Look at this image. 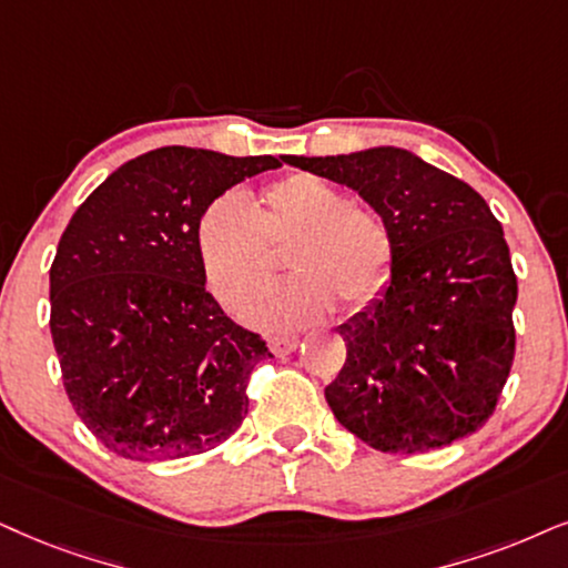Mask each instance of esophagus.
I'll return each mask as SVG.
<instances>
[{
  "label": "esophagus",
  "mask_w": 568,
  "mask_h": 568,
  "mask_svg": "<svg viewBox=\"0 0 568 568\" xmlns=\"http://www.w3.org/2000/svg\"><path fill=\"white\" fill-rule=\"evenodd\" d=\"M270 348L275 356H288L298 348V337L296 335H272Z\"/></svg>",
  "instance_id": "obj_1"
}]
</instances>
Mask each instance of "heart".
Masks as SVG:
<instances>
[{
	"instance_id": "b5f03b06",
	"label": "heart",
	"mask_w": 568,
	"mask_h": 568,
	"mask_svg": "<svg viewBox=\"0 0 568 568\" xmlns=\"http://www.w3.org/2000/svg\"><path fill=\"white\" fill-rule=\"evenodd\" d=\"M196 246L210 291L225 306H239L271 282L274 251L290 248L300 277L243 306V317L264 327L314 322L333 312L335 301L362 312L383 296L396 270L390 222L308 172L264 185L251 206L239 196L214 199L199 220Z\"/></svg>"
}]
</instances>
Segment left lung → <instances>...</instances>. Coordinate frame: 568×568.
Returning <instances> with one entry per match:
<instances>
[{"mask_svg": "<svg viewBox=\"0 0 568 568\" xmlns=\"http://www.w3.org/2000/svg\"><path fill=\"white\" fill-rule=\"evenodd\" d=\"M283 160L358 191L396 235L387 291L337 327L346 364L325 387L335 419L383 454L477 433L511 372L519 293L487 201L404 149Z\"/></svg>", "mask_w": 568, "mask_h": 568, "instance_id": "8db88e82", "label": "left lung"}]
</instances>
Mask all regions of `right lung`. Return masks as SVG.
I'll list each match as a JSON object with an SVG mask.
<instances>
[{
	"mask_svg": "<svg viewBox=\"0 0 568 568\" xmlns=\"http://www.w3.org/2000/svg\"><path fill=\"white\" fill-rule=\"evenodd\" d=\"M280 164L154 149L114 170L64 227L49 327L64 393L112 454L172 462L241 427L251 372L272 351L206 291L196 231L214 199Z\"/></svg>",
	"mask_w": 568,
	"mask_h": 568,
	"instance_id": "add662e5",
	"label": "right lung"
}]
</instances>
